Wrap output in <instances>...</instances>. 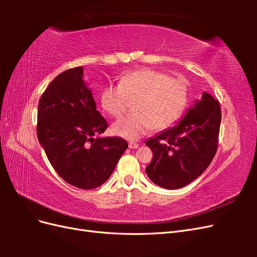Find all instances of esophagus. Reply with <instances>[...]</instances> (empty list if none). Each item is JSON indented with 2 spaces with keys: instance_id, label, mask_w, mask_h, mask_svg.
I'll list each match as a JSON object with an SVG mask.
<instances>
[{
  "instance_id": "esophagus-1",
  "label": "esophagus",
  "mask_w": 257,
  "mask_h": 257,
  "mask_svg": "<svg viewBox=\"0 0 257 257\" xmlns=\"http://www.w3.org/2000/svg\"><path fill=\"white\" fill-rule=\"evenodd\" d=\"M139 147V144H137V143H130L128 144V148H131V149H137V148Z\"/></svg>"
}]
</instances>
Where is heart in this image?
<instances>
[{
	"mask_svg": "<svg viewBox=\"0 0 257 257\" xmlns=\"http://www.w3.org/2000/svg\"><path fill=\"white\" fill-rule=\"evenodd\" d=\"M99 99L103 109L114 118L127 109L130 100H136L134 113L112 124L113 134L136 141L153 128L166 130L180 120L189 102V83L157 69L143 68L124 74L120 83L107 84Z\"/></svg>",
	"mask_w": 257,
	"mask_h": 257,
	"instance_id": "b5f03b06",
	"label": "heart"
}]
</instances>
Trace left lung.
<instances>
[{
	"label": "left lung",
	"mask_w": 257,
	"mask_h": 257,
	"mask_svg": "<svg viewBox=\"0 0 257 257\" xmlns=\"http://www.w3.org/2000/svg\"><path fill=\"white\" fill-rule=\"evenodd\" d=\"M221 107L207 92L177 125L149 138L153 158L147 176L161 188L180 189L203 174L217 150Z\"/></svg>",
	"instance_id": "8db88e82"
}]
</instances>
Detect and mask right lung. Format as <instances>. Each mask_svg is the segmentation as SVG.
Wrapping results in <instances>:
<instances>
[{
  "label": "right lung",
  "mask_w": 257,
  "mask_h": 257,
  "mask_svg": "<svg viewBox=\"0 0 257 257\" xmlns=\"http://www.w3.org/2000/svg\"><path fill=\"white\" fill-rule=\"evenodd\" d=\"M82 75L81 66L71 68L49 83L38 102L36 132L58 175L91 190L109 179L128 145L121 137H100L108 123Z\"/></svg>",
  "instance_id": "right-lung-1"
}]
</instances>
